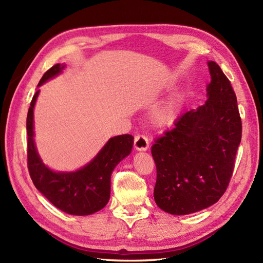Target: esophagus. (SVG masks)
Instances as JSON below:
<instances>
[{
    "mask_svg": "<svg viewBox=\"0 0 263 263\" xmlns=\"http://www.w3.org/2000/svg\"><path fill=\"white\" fill-rule=\"evenodd\" d=\"M134 147L136 150L138 151H145L149 148V140L148 138H146L145 136H140V135H138V136L135 137V140H134Z\"/></svg>",
    "mask_w": 263,
    "mask_h": 263,
    "instance_id": "obj_1",
    "label": "esophagus"
}]
</instances>
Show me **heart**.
Listing matches in <instances>:
<instances>
[{"label":"heart","instance_id":"1","mask_svg":"<svg viewBox=\"0 0 263 263\" xmlns=\"http://www.w3.org/2000/svg\"><path fill=\"white\" fill-rule=\"evenodd\" d=\"M178 115L179 106L177 102L174 100H169L153 110V113L150 115V121L156 128H168L177 121Z\"/></svg>","mask_w":263,"mask_h":263}]
</instances>
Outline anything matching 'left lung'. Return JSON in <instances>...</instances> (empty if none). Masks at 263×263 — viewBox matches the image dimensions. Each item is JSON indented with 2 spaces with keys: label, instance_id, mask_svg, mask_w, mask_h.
Instances as JSON below:
<instances>
[{
  "label": "left lung",
  "instance_id": "1",
  "mask_svg": "<svg viewBox=\"0 0 263 263\" xmlns=\"http://www.w3.org/2000/svg\"><path fill=\"white\" fill-rule=\"evenodd\" d=\"M208 101L177 119L155 140L156 204L172 215L192 214L216 203L225 193L241 140L237 98L216 62L209 61Z\"/></svg>",
  "mask_w": 263,
  "mask_h": 263
}]
</instances>
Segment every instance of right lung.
<instances>
[{"instance_id": "add662e5", "label": "right lung", "mask_w": 263, "mask_h": 263, "mask_svg": "<svg viewBox=\"0 0 263 263\" xmlns=\"http://www.w3.org/2000/svg\"><path fill=\"white\" fill-rule=\"evenodd\" d=\"M65 65L57 63L43 76L37 86L58 76ZM39 90L35 93L27 114V164L34 185L55 208L67 214L85 216L99 212L108 203L110 176L115 166L132 153L134 137L119 135L110 138L93 160L73 172L49 169L39 157L34 141V107Z\"/></svg>"}]
</instances>
